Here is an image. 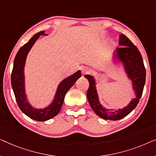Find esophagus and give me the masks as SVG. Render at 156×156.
Listing matches in <instances>:
<instances>
[{
  "label": "esophagus",
  "instance_id": "esophagus-1",
  "mask_svg": "<svg viewBox=\"0 0 156 156\" xmlns=\"http://www.w3.org/2000/svg\"><path fill=\"white\" fill-rule=\"evenodd\" d=\"M89 72H90V69H89V68L87 67H84L82 69V74H87V73H89Z\"/></svg>",
  "mask_w": 156,
  "mask_h": 156
}]
</instances>
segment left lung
I'll return each instance as SVG.
<instances>
[{
	"instance_id": "left-lung-1",
	"label": "left lung",
	"mask_w": 156,
	"mask_h": 156,
	"mask_svg": "<svg viewBox=\"0 0 156 156\" xmlns=\"http://www.w3.org/2000/svg\"><path fill=\"white\" fill-rule=\"evenodd\" d=\"M119 44L120 48L114 52L113 59L123 64L128 77L131 80L133 90L136 94V98L131 99L129 105L116 110L104 107L99 101L94 77L89 74L84 75L89 82L87 94L89 103L95 114L105 120H119L129 114L138 104L146 82V68L139 50L123 34L119 36Z\"/></svg>"
}]
</instances>
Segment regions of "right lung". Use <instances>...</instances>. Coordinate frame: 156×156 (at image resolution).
Listing matches in <instances>:
<instances>
[{"label":"right lung","mask_w":156,"mask_h":156,"mask_svg":"<svg viewBox=\"0 0 156 156\" xmlns=\"http://www.w3.org/2000/svg\"><path fill=\"white\" fill-rule=\"evenodd\" d=\"M40 35H48L44 31L36 33L26 44L21 47L14 59L11 74V85L19 108L24 114L33 120L44 121L55 117L60 111L67 91L81 77V71L78 70L71 76L59 83L52 103L44 108L33 107L27 100L25 88L24 68L27 54Z\"/></svg>","instance_id":"1"}]
</instances>
